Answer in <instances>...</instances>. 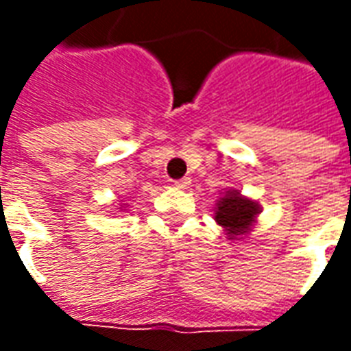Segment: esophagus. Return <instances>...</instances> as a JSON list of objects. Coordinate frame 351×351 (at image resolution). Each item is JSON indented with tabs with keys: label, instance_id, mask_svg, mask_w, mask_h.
<instances>
[{
	"label": "esophagus",
	"instance_id": "34e87169",
	"mask_svg": "<svg viewBox=\"0 0 351 351\" xmlns=\"http://www.w3.org/2000/svg\"><path fill=\"white\" fill-rule=\"evenodd\" d=\"M190 184H191L190 176H184V178L175 180V186L178 188V190H186V188H190Z\"/></svg>",
	"mask_w": 351,
	"mask_h": 351
}]
</instances>
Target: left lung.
<instances>
[{
	"label": "left lung",
	"instance_id": "left-lung-1",
	"mask_svg": "<svg viewBox=\"0 0 351 351\" xmlns=\"http://www.w3.org/2000/svg\"><path fill=\"white\" fill-rule=\"evenodd\" d=\"M259 213V205L250 199L243 197L237 190L228 191L216 205L214 220L228 231L229 239L246 235L250 231L252 223L256 221Z\"/></svg>",
	"mask_w": 351,
	"mask_h": 351
}]
</instances>
